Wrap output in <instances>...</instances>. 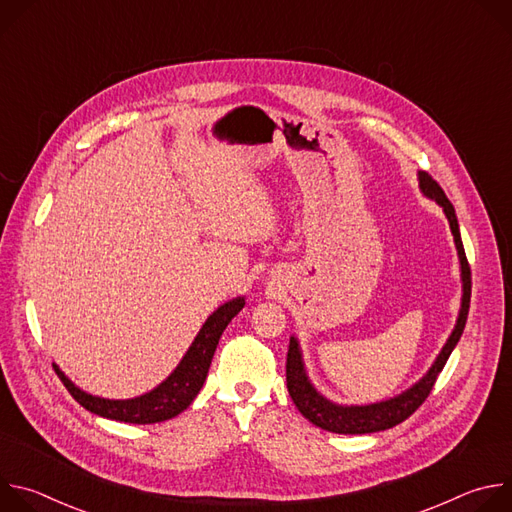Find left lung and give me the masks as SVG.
<instances>
[{
	"instance_id": "8db88e82",
	"label": "left lung",
	"mask_w": 512,
	"mask_h": 512,
	"mask_svg": "<svg viewBox=\"0 0 512 512\" xmlns=\"http://www.w3.org/2000/svg\"><path fill=\"white\" fill-rule=\"evenodd\" d=\"M419 188L427 198L435 200L444 208L448 221H450L454 241H456L460 269H462V306H460L458 322H456L446 346L442 348L440 354H437L435 362L431 364V369L427 371V375L423 379H419V383H415L411 389H407L405 393H401L389 401L371 403V405H336V403L328 401L326 397H322L314 389V385L310 383V379L306 375L298 338L291 336L289 350H287V362H285L287 391H289L291 401H294L296 407L300 409V413L308 421H312L316 427H322L332 433H375V431H383V429L399 425L411 413H415L417 407L429 397V393L437 381V375H440L442 369L446 367L452 350L456 348V344L464 332V326L468 320V310H470L472 273H470V263L464 253L456 210H454L452 202L448 200L446 192L442 190V186L437 184L427 172H419Z\"/></svg>"
}]
</instances>
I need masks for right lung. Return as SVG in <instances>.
I'll return each mask as SVG.
<instances>
[{"label": "right lung", "mask_w": 512, "mask_h": 512, "mask_svg": "<svg viewBox=\"0 0 512 512\" xmlns=\"http://www.w3.org/2000/svg\"><path fill=\"white\" fill-rule=\"evenodd\" d=\"M245 298H235L227 304H223L216 312L208 316V320L202 324L200 332L196 334L192 346L180 360L174 373L160 383L154 391L145 393L135 399H103L85 393L79 389L75 383H72L56 364H52L56 375L68 389V393L75 397L87 411L115 419V421H125V423H137V425H148V423H160L166 419L176 417L182 413L198 395L202 389L208 369H210V360L214 356L218 338L225 332L229 322L243 310Z\"/></svg>", "instance_id": "1"}]
</instances>
